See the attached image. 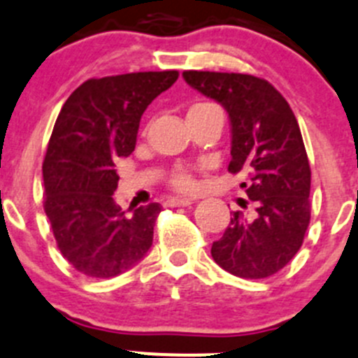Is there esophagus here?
<instances>
[{
  "label": "esophagus",
  "instance_id": "34e87169",
  "mask_svg": "<svg viewBox=\"0 0 358 358\" xmlns=\"http://www.w3.org/2000/svg\"><path fill=\"white\" fill-rule=\"evenodd\" d=\"M166 205L171 206V208H175V206H189L192 205V201L190 199H182V198H171L166 201Z\"/></svg>",
  "mask_w": 358,
  "mask_h": 358
}]
</instances>
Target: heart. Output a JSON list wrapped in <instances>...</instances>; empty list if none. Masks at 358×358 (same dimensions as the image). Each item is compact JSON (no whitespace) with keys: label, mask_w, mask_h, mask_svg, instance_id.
<instances>
[{"label":"heart","mask_w":358,"mask_h":358,"mask_svg":"<svg viewBox=\"0 0 358 358\" xmlns=\"http://www.w3.org/2000/svg\"><path fill=\"white\" fill-rule=\"evenodd\" d=\"M213 109H219V108H215L213 103H196V106H192V108H190L189 115L190 113L213 111ZM171 183L176 190H182V192H189V190L194 189V180H192L190 173H187V171H176L175 175H173Z\"/></svg>","instance_id":"1"}]
</instances>
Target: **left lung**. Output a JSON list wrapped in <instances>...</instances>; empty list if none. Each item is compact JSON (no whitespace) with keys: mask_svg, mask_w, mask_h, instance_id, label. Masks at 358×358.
I'll list each match as a JSON object with an SVG mask.
<instances>
[{"mask_svg":"<svg viewBox=\"0 0 358 358\" xmlns=\"http://www.w3.org/2000/svg\"><path fill=\"white\" fill-rule=\"evenodd\" d=\"M189 86L226 109L231 125L229 173H245L255 208L233 212L212 243L220 268L242 279H265L299 252L310 220V168L289 103L265 79L247 73H182Z\"/></svg>","mask_w":358,"mask_h":358,"instance_id":"obj_1","label":"left lung"}]
</instances>
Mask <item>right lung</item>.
Listing matches in <instances>:
<instances>
[{
  "label": "right lung",
  "instance_id": "obj_1",
  "mask_svg": "<svg viewBox=\"0 0 358 358\" xmlns=\"http://www.w3.org/2000/svg\"><path fill=\"white\" fill-rule=\"evenodd\" d=\"M176 79V70L88 79L63 103L42 166L43 210L63 258L85 275H120L152 247L160 205L127 217L113 198L116 162L134 152L143 113Z\"/></svg>",
  "mask_w": 358,
  "mask_h": 358
}]
</instances>
